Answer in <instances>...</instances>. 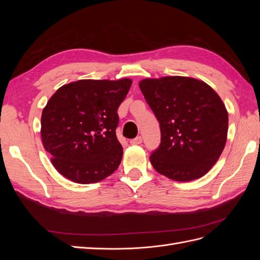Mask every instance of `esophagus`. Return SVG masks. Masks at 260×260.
Segmentation results:
<instances>
[{"instance_id":"34e87169","label":"esophagus","mask_w":260,"mask_h":260,"mask_svg":"<svg viewBox=\"0 0 260 260\" xmlns=\"http://www.w3.org/2000/svg\"><path fill=\"white\" fill-rule=\"evenodd\" d=\"M130 143H131L132 145L141 144V143H142V137H137V138H135V139L130 140Z\"/></svg>"}]
</instances>
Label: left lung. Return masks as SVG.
<instances>
[{
    "label": "left lung",
    "instance_id": "1",
    "mask_svg": "<svg viewBox=\"0 0 260 260\" xmlns=\"http://www.w3.org/2000/svg\"><path fill=\"white\" fill-rule=\"evenodd\" d=\"M139 86L160 127V144L149 157L154 169L182 182L206 175L226 142L222 100L207 83L188 77L144 79Z\"/></svg>",
    "mask_w": 260,
    "mask_h": 260
}]
</instances>
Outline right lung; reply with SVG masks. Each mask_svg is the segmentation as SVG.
<instances>
[{"label": "right lung", "instance_id": "add662e5", "mask_svg": "<svg viewBox=\"0 0 260 260\" xmlns=\"http://www.w3.org/2000/svg\"><path fill=\"white\" fill-rule=\"evenodd\" d=\"M132 80L84 79L60 86L43 108L41 138L61 176L80 184L95 183L120 165L117 109Z\"/></svg>", "mask_w": 260, "mask_h": 260}]
</instances>
